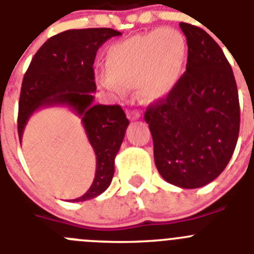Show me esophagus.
Segmentation results:
<instances>
[{
	"instance_id": "esophagus-1",
	"label": "esophagus",
	"mask_w": 254,
	"mask_h": 254,
	"mask_svg": "<svg viewBox=\"0 0 254 254\" xmlns=\"http://www.w3.org/2000/svg\"><path fill=\"white\" fill-rule=\"evenodd\" d=\"M127 118H129L130 120H138L141 116L138 110H127Z\"/></svg>"
}]
</instances>
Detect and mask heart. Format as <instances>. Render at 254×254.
Returning <instances> with one entry per match:
<instances>
[{"instance_id": "b5f03b06", "label": "heart", "mask_w": 254, "mask_h": 254, "mask_svg": "<svg viewBox=\"0 0 254 254\" xmlns=\"http://www.w3.org/2000/svg\"><path fill=\"white\" fill-rule=\"evenodd\" d=\"M187 63L183 35L172 28L154 30L111 45L105 54V75H99L98 84L116 94L136 87L143 103H156L177 89Z\"/></svg>"}]
</instances>
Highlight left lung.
I'll use <instances>...</instances> for the list:
<instances>
[{
	"label": "left lung",
	"mask_w": 254,
	"mask_h": 254,
	"mask_svg": "<svg viewBox=\"0 0 254 254\" xmlns=\"http://www.w3.org/2000/svg\"><path fill=\"white\" fill-rule=\"evenodd\" d=\"M188 44L187 70L167 99L144 119L154 160L168 183L200 188L226 169L239 134V100L233 71L219 45L202 28L179 23Z\"/></svg>",
	"instance_id": "1"
}]
</instances>
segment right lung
I'll use <instances>...</instances> for the list:
<instances>
[{
    "mask_svg": "<svg viewBox=\"0 0 254 254\" xmlns=\"http://www.w3.org/2000/svg\"><path fill=\"white\" fill-rule=\"evenodd\" d=\"M122 32L113 28L67 30L50 37L31 61L21 87L18 103V138L37 110L66 106L81 119L89 143L96 155L95 178L89 190L72 202L96 198L114 177L115 156L129 125L119 105H95V56L99 47Z\"/></svg>",
    "mask_w": 254,
    "mask_h": 254,
    "instance_id": "obj_1",
    "label": "right lung"
}]
</instances>
